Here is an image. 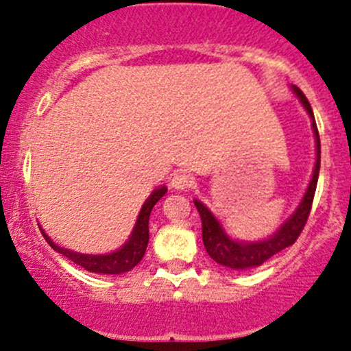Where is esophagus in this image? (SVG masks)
Segmentation results:
<instances>
[{"instance_id":"1","label":"esophagus","mask_w":351,"mask_h":351,"mask_svg":"<svg viewBox=\"0 0 351 351\" xmlns=\"http://www.w3.org/2000/svg\"><path fill=\"white\" fill-rule=\"evenodd\" d=\"M193 185V178L186 173H176L171 178V186L178 192H183V190H189L190 186Z\"/></svg>"}]
</instances>
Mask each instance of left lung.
<instances>
[{
	"mask_svg": "<svg viewBox=\"0 0 351 351\" xmlns=\"http://www.w3.org/2000/svg\"><path fill=\"white\" fill-rule=\"evenodd\" d=\"M292 88L293 95L299 98L302 107L311 117V125H313L314 139H316V165H314L313 176L307 185L306 193L300 198L299 205L295 210L292 212L289 219L280 224V228L274 232L271 236L265 239H258V241H239V239L231 238L228 234L221 222L217 221L214 214L208 210L207 205L202 204L200 200H193L198 214L202 219V239H204V246L207 250L208 256L215 261V263L222 265V267L232 268V270H247V268H256L263 265L265 261L270 260L277 253H280L285 247L292 246L299 234L302 232L304 226H306L307 217H309L311 207H313L314 193H316L317 176H319V165H321V143L319 134H317L316 120H314L313 108H311L309 101L304 97L302 91L297 86Z\"/></svg>",
	"mask_w": 351,
	"mask_h": 351,
	"instance_id": "left-lung-1",
	"label": "left lung"
}]
</instances>
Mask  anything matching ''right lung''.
Returning <instances> with one entry per match:
<instances>
[{"label":"right lung","instance_id":"add662e5","mask_svg":"<svg viewBox=\"0 0 351 351\" xmlns=\"http://www.w3.org/2000/svg\"><path fill=\"white\" fill-rule=\"evenodd\" d=\"M168 192L165 185L158 186L153 190L149 197L146 198V202L141 207L139 215H137L136 226H134L132 232H130L129 239L119 247V250L112 251V253L105 254H84L77 253V251L67 250V247L59 246L45 234L44 229L40 228V232L44 234L45 241L51 244V247L58 253L64 254L66 258H69L71 261H74L76 265L83 267L84 270L93 271V274H104V275H120L125 274V271L132 270L141 260H143L144 253H146L147 243H149V215L153 210L154 204L159 200L165 193Z\"/></svg>","mask_w":351,"mask_h":351}]
</instances>
